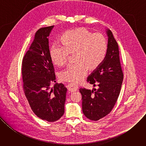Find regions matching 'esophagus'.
I'll list each match as a JSON object with an SVG mask.
<instances>
[{
	"mask_svg": "<svg viewBox=\"0 0 146 146\" xmlns=\"http://www.w3.org/2000/svg\"><path fill=\"white\" fill-rule=\"evenodd\" d=\"M78 86H76V84H68V91L71 92H76V91H77L78 90Z\"/></svg>",
	"mask_w": 146,
	"mask_h": 146,
	"instance_id": "esophagus-1",
	"label": "esophagus"
}]
</instances>
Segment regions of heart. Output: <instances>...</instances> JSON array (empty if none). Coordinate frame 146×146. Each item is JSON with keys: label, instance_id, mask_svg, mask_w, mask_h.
I'll return each instance as SVG.
<instances>
[{"label": "heart", "instance_id": "heart-1", "mask_svg": "<svg viewBox=\"0 0 146 146\" xmlns=\"http://www.w3.org/2000/svg\"><path fill=\"white\" fill-rule=\"evenodd\" d=\"M60 44H54L50 50L52 63L58 67L66 65L69 54L74 55L76 63L59 73L61 81L76 84L89 72L96 70L105 60L108 52L107 40L101 33H94L81 27L70 30L60 37Z\"/></svg>", "mask_w": 146, "mask_h": 146}]
</instances>
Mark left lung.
Segmentation results:
<instances>
[{"label": "left lung", "mask_w": 146, "mask_h": 146, "mask_svg": "<svg viewBox=\"0 0 146 146\" xmlns=\"http://www.w3.org/2000/svg\"><path fill=\"white\" fill-rule=\"evenodd\" d=\"M108 52L101 66L87 78V81L98 89L80 88L82 109L85 116L98 121L110 113L119 96L123 74L122 70L118 45L111 31L107 29Z\"/></svg>", "instance_id": "1"}]
</instances>
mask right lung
<instances>
[{
  "instance_id": "add662e5",
  "label": "right lung",
  "mask_w": 146,
  "mask_h": 146,
  "mask_svg": "<svg viewBox=\"0 0 146 146\" xmlns=\"http://www.w3.org/2000/svg\"><path fill=\"white\" fill-rule=\"evenodd\" d=\"M54 26L39 29L22 62L23 89L33 113L48 122L58 120L65 112L67 88L55 84V75L50 56L48 36Z\"/></svg>"
}]
</instances>
